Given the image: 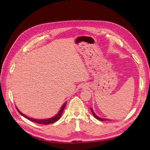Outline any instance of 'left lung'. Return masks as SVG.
<instances>
[{"instance_id": "obj_1", "label": "left lung", "mask_w": 150, "mask_h": 150, "mask_svg": "<svg viewBox=\"0 0 150 150\" xmlns=\"http://www.w3.org/2000/svg\"><path fill=\"white\" fill-rule=\"evenodd\" d=\"M91 112H92V113H93V116H94V117H95V118H96V119H98V120H100V121H103V120H108L109 119H103V118H101V117H98L97 115H96V114L94 113V112L93 111V109L91 108Z\"/></svg>"}]
</instances>
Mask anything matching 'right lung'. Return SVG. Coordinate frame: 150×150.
Returning a JSON list of instances; mask_svg holds the SVG:
<instances>
[{"label":"right lung","mask_w":150,"mask_h":150,"mask_svg":"<svg viewBox=\"0 0 150 150\" xmlns=\"http://www.w3.org/2000/svg\"><path fill=\"white\" fill-rule=\"evenodd\" d=\"M67 105V102H65V103H64V104L62 105V107L61 108L60 110H59V113L56 115L54 116V117H52V118H50V119H42V120H38V119H32V118H30L27 116H26L25 115H24L23 113H21L19 110H18V109L16 108L18 112L20 113V115H21L22 116H23L24 117L27 118V119L32 121V122H35V123H39V124H42V125H49L50 123H54V122H56V121H57L62 116V114L63 113V111L64 110V109H65V106Z\"/></svg>","instance_id":"obj_1"}]
</instances>
